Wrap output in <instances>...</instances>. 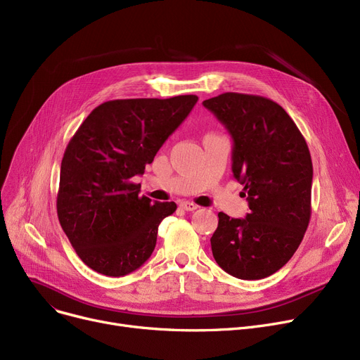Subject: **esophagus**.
<instances>
[{"label":"esophagus","mask_w":360,"mask_h":360,"mask_svg":"<svg viewBox=\"0 0 360 360\" xmlns=\"http://www.w3.org/2000/svg\"><path fill=\"white\" fill-rule=\"evenodd\" d=\"M179 207H181L182 210H185V212H194V210L198 209V205L194 204V202H191V201H182V202L179 204Z\"/></svg>","instance_id":"esophagus-1"}]
</instances>
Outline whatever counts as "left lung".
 Returning a JSON list of instances; mask_svg holds the SVG:
<instances>
[{
  "label": "left lung",
  "mask_w": 360,
  "mask_h": 360,
  "mask_svg": "<svg viewBox=\"0 0 360 360\" xmlns=\"http://www.w3.org/2000/svg\"><path fill=\"white\" fill-rule=\"evenodd\" d=\"M202 105L233 139L232 170L248 194L250 213H219L212 251L233 277H269L293 257L311 219L312 160L288 112L271 99L221 93Z\"/></svg>",
  "instance_id": "left-lung-1"
}]
</instances>
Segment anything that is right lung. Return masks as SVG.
Returning <instances> with one entry per match:
<instances>
[{
  "instance_id": "1",
  "label": "right lung",
  "mask_w": 360,
  "mask_h": 360,
  "mask_svg": "<svg viewBox=\"0 0 360 360\" xmlns=\"http://www.w3.org/2000/svg\"><path fill=\"white\" fill-rule=\"evenodd\" d=\"M197 101L195 94L108 101L75 131L61 162L56 213L91 270L125 276L153 252L159 224L176 204L140 197L132 178L144 174Z\"/></svg>"
}]
</instances>
